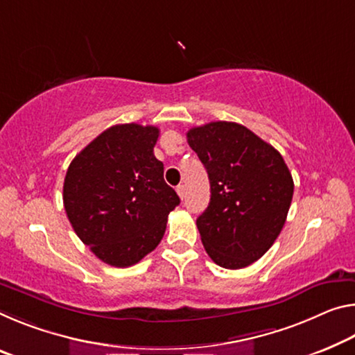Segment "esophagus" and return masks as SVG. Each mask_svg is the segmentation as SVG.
I'll return each instance as SVG.
<instances>
[{
	"mask_svg": "<svg viewBox=\"0 0 355 355\" xmlns=\"http://www.w3.org/2000/svg\"><path fill=\"white\" fill-rule=\"evenodd\" d=\"M177 193L180 196V199H184V196H187V188H184V184H180L177 188Z\"/></svg>",
	"mask_w": 355,
	"mask_h": 355,
	"instance_id": "34e87169",
	"label": "esophagus"
}]
</instances>
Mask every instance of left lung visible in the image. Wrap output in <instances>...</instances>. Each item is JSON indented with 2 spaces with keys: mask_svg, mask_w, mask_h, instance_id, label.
Wrapping results in <instances>:
<instances>
[{
  "mask_svg": "<svg viewBox=\"0 0 355 355\" xmlns=\"http://www.w3.org/2000/svg\"><path fill=\"white\" fill-rule=\"evenodd\" d=\"M188 144L210 180V204L198 218L207 254L219 267L251 266L275 243L294 194L288 166L272 145L232 121L191 128Z\"/></svg>",
  "mask_w": 355,
  "mask_h": 355,
  "instance_id": "8db88e82",
  "label": "left lung"
}]
</instances>
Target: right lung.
<instances>
[{"mask_svg": "<svg viewBox=\"0 0 355 355\" xmlns=\"http://www.w3.org/2000/svg\"><path fill=\"white\" fill-rule=\"evenodd\" d=\"M159 129L115 125L92 140L67 167L63 202L77 237L114 267H129L164 237L180 198L153 153Z\"/></svg>", "mask_w": 355, "mask_h": 355, "instance_id": "obj_1", "label": "right lung"}]
</instances>
